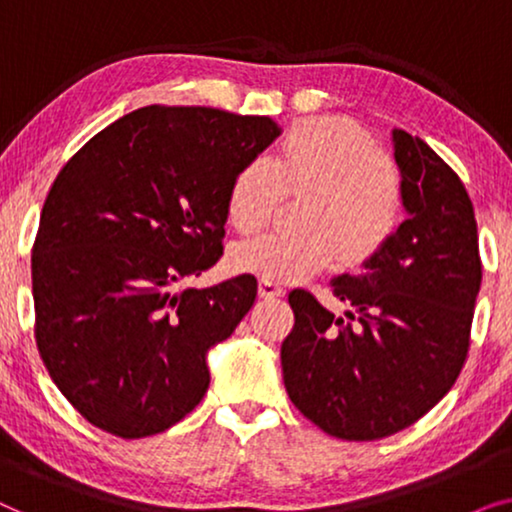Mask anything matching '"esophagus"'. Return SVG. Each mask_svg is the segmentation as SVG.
<instances>
[{"instance_id":"obj_1","label":"esophagus","mask_w":512,"mask_h":512,"mask_svg":"<svg viewBox=\"0 0 512 512\" xmlns=\"http://www.w3.org/2000/svg\"><path fill=\"white\" fill-rule=\"evenodd\" d=\"M258 293H261V298L275 300V298H282L286 291L279 282H272V279H261V282H258Z\"/></svg>"}]
</instances>
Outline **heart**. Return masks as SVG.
<instances>
[{"label": "heart", "mask_w": 512, "mask_h": 512, "mask_svg": "<svg viewBox=\"0 0 512 512\" xmlns=\"http://www.w3.org/2000/svg\"><path fill=\"white\" fill-rule=\"evenodd\" d=\"M284 193H310L298 233H265L237 244V270L293 282L340 258L361 265L387 247L401 223V179L368 132L347 118L293 123L270 160L235 174L228 216L242 233L270 221Z\"/></svg>", "instance_id": "b5f03b06"}]
</instances>
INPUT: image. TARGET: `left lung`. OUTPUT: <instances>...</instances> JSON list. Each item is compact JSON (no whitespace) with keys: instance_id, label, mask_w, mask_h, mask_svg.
Returning a JSON list of instances; mask_svg holds the SVG:
<instances>
[{"instance_id":"1","label":"left lung","mask_w":512,"mask_h":512,"mask_svg":"<svg viewBox=\"0 0 512 512\" xmlns=\"http://www.w3.org/2000/svg\"><path fill=\"white\" fill-rule=\"evenodd\" d=\"M405 221L359 275L331 279L333 314L296 289L282 342L284 387L303 415L342 440L408 429L457 382L482 282L464 184L419 137L391 130Z\"/></svg>"}]
</instances>
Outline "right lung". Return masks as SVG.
Listing matches in <instances>:
<instances>
[{
    "mask_svg": "<svg viewBox=\"0 0 512 512\" xmlns=\"http://www.w3.org/2000/svg\"><path fill=\"white\" fill-rule=\"evenodd\" d=\"M282 128L209 107H144L74 153L32 251L37 345L62 396L97 429H170L209 387V349L256 300V277L177 284L223 256L228 191Z\"/></svg>",
    "mask_w": 512,
    "mask_h": 512,
    "instance_id": "obj_1",
    "label": "right lung"
}]
</instances>
